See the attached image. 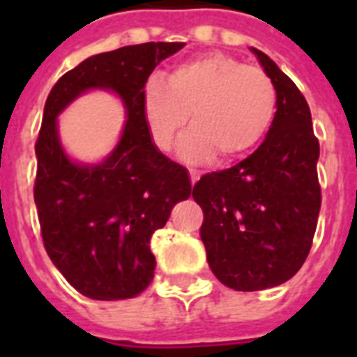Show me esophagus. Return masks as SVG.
Here are the masks:
<instances>
[{
    "mask_svg": "<svg viewBox=\"0 0 357 357\" xmlns=\"http://www.w3.org/2000/svg\"><path fill=\"white\" fill-rule=\"evenodd\" d=\"M189 178H190V183H196V181L200 179V172H198V170H192V168H190V170H189Z\"/></svg>",
    "mask_w": 357,
    "mask_h": 357,
    "instance_id": "1",
    "label": "esophagus"
}]
</instances>
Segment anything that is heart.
<instances>
[{
	"instance_id": "b5f03b06",
	"label": "heart",
	"mask_w": 357,
	"mask_h": 357,
	"mask_svg": "<svg viewBox=\"0 0 357 357\" xmlns=\"http://www.w3.org/2000/svg\"><path fill=\"white\" fill-rule=\"evenodd\" d=\"M278 107L276 85L265 70L246 66L226 53H204L174 66L167 83L151 75L142 94L151 142L168 150L190 113V126L178 140L189 162L231 161L265 139Z\"/></svg>"
}]
</instances>
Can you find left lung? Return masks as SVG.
Here are the masks:
<instances>
[{"mask_svg":"<svg viewBox=\"0 0 357 357\" xmlns=\"http://www.w3.org/2000/svg\"><path fill=\"white\" fill-rule=\"evenodd\" d=\"M278 92L265 140L235 167L202 176L192 189L213 274L235 291L287 282L310 254L321 211L319 140L310 105L291 77L252 47Z\"/></svg>","mask_w":357,"mask_h":357,"instance_id":"obj_1","label":"left lung"}]
</instances>
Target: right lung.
Returning a JSON list of instances; mask_svg holds the SVG:
<instances>
[{
	"mask_svg": "<svg viewBox=\"0 0 357 357\" xmlns=\"http://www.w3.org/2000/svg\"><path fill=\"white\" fill-rule=\"evenodd\" d=\"M183 42H146L89 57L53 85L36 139L35 204L42 243L66 282L92 300L133 298L153 280V231L192 192L189 174L151 142L142 94L150 74ZM89 88H107L128 113L121 142L102 165L70 162L56 114Z\"/></svg>",
	"mask_w": 357,
	"mask_h": 357,
	"instance_id": "1",
	"label": "right lung"
}]
</instances>
